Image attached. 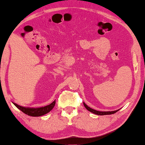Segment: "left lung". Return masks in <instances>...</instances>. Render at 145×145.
Returning <instances> with one entry per match:
<instances>
[{
    "instance_id": "1",
    "label": "left lung",
    "mask_w": 145,
    "mask_h": 145,
    "mask_svg": "<svg viewBox=\"0 0 145 145\" xmlns=\"http://www.w3.org/2000/svg\"><path fill=\"white\" fill-rule=\"evenodd\" d=\"M83 104H84V106L85 108H86V110H88L89 112L93 113V114H96V115H100V116H104V115H110V114H114L115 113H116L117 112H118L119 110H116V111H112V112H100V111H97V110H93V109L90 108V107H88L87 105L85 104L84 102H83Z\"/></svg>"
}]
</instances>
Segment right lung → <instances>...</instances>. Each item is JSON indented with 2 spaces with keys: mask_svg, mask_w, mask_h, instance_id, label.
I'll return each mask as SVG.
<instances>
[{
  "mask_svg": "<svg viewBox=\"0 0 145 145\" xmlns=\"http://www.w3.org/2000/svg\"><path fill=\"white\" fill-rule=\"evenodd\" d=\"M55 102H55V100L54 102H53L49 105H47L46 106L41 107V108H25V107H22V106H19V105L15 104V103H13V104L17 108H18L20 110H21L22 112H24L26 115H28L29 116H33V117H39V116H43V115L49 113L51 110H52V109L54 108L55 105Z\"/></svg>",
  "mask_w": 145,
  "mask_h": 145,
  "instance_id": "right-lung-1",
  "label": "right lung"
}]
</instances>
